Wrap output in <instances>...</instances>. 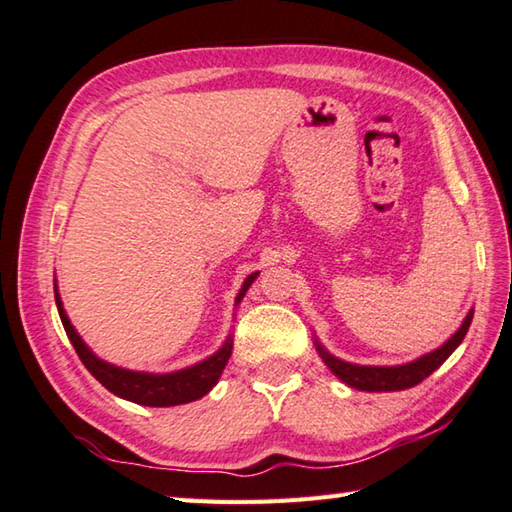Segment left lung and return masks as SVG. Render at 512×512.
Listing matches in <instances>:
<instances>
[{
    "label": "left lung",
    "instance_id": "8db88e82",
    "mask_svg": "<svg viewBox=\"0 0 512 512\" xmlns=\"http://www.w3.org/2000/svg\"><path fill=\"white\" fill-rule=\"evenodd\" d=\"M470 322H472V311L466 315L461 329L454 333L443 347L410 362V365H401V367H360V365H351V362L333 358L331 353L324 351L320 345H318V351L324 360V365H327L333 374H336L342 383H347L349 387L362 389V392H398V389H410L418 383H423L432 371L439 369L443 362L448 360L450 353L461 345V340L466 338Z\"/></svg>",
    "mask_w": 512,
    "mask_h": 512
}]
</instances>
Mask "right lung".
Wrapping results in <instances>:
<instances>
[{"label": "right lung", "mask_w": 512, "mask_h": 512, "mask_svg": "<svg viewBox=\"0 0 512 512\" xmlns=\"http://www.w3.org/2000/svg\"><path fill=\"white\" fill-rule=\"evenodd\" d=\"M255 277L257 275H250L244 282V288H241L237 300L244 297V293L248 291V286L253 284ZM55 304H58L62 327L67 331V336L71 340L73 349H76L78 358L82 360V365L91 371V376H94L98 383L105 385L111 394L127 398V401L138 403V405L170 407V405H183V403L197 401V398L206 396L210 389L217 385L221 371H224L232 353V340H228L226 345L215 353V356H210L208 360H203L194 367L174 371V374H143V371L120 369V367L109 365L105 360L96 358L85 342H82L76 329L71 327L67 313L62 309L58 288H55Z\"/></svg>", "instance_id": "1"}]
</instances>
